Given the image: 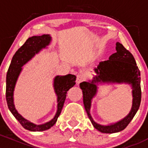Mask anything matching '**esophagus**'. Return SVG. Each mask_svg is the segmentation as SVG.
Instances as JSON below:
<instances>
[{
  "mask_svg": "<svg viewBox=\"0 0 148 148\" xmlns=\"http://www.w3.org/2000/svg\"><path fill=\"white\" fill-rule=\"evenodd\" d=\"M85 77L83 74H78L77 75V78H76V83L77 85H79L80 83H82L83 81H84Z\"/></svg>",
  "mask_w": 148,
  "mask_h": 148,
  "instance_id": "34e87169",
  "label": "esophagus"
}]
</instances>
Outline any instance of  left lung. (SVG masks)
<instances>
[{
	"label": "left lung",
	"instance_id": "1",
	"mask_svg": "<svg viewBox=\"0 0 148 148\" xmlns=\"http://www.w3.org/2000/svg\"><path fill=\"white\" fill-rule=\"evenodd\" d=\"M116 53L108 60L100 62L94 68L96 73L92 80L80 83L83 91V104L90 120L95 129L103 133H115L123 130L130 123L139 109L141 101L140 72L133 56L120 42H116ZM130 84L132 88V108L130 112L122 120L107 126L97 123L92 119L90 108L92 98L97 93V85L103 84Z\"/></svg>",
	"mask_w": 148,
	"mask_h": 148
}]
</instances>
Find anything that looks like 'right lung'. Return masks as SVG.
Here are the masks:
<instances>
[{
	"label": "right lung",
	"instance_id": "add662e5",
	"mask_svg": "<svg viewBox=\"0 0 148 148\" xmlns=\"http://www.w3.org/2000/svg\"><path fill=\"white\" fill-rule=\"evenodd\" d=\"M51 40L52 38L50 35H42L40 36H33L29 38L13 56L6 75L5 94L8 107L21 125L26 130L32 132L46 130L54 125L61 112L67 92L75 84V81L76 80V76L74 75H57L54 77L53 88L57 96V111L53 119L43 124L38 125L29 121L28 120L24 118L16 109L13 95L18 78L23 70L22 67L31 60L36 54H38L44 48H48Z\"/></svg>",
	"mask_w": 148,
	"mask_h": 148
}]
</instances>
